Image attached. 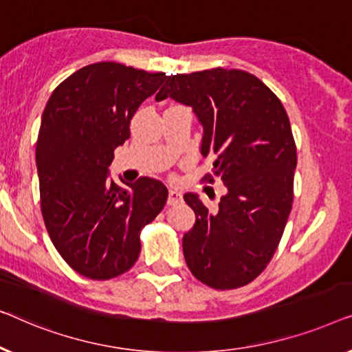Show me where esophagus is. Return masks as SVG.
Here are the masks:
<instances>
[{
	"mask_svg": "<svg viewBox=\"0 0 352 352\" xmlns=\"http://www.w3.org/2000/svg\"><path fill=\"white\" fill-rule=\"evenodd\" d=\"M182 201H183V196H182L180 191L174 190V188L169 190V197H167V202H169V206H177V204H180Z\"/></svg>",
	"mask_w": 352,
	"mask_h": 352,
	"instance_id": "34e87169",
	"label": "esophagus"
}]
</instances>
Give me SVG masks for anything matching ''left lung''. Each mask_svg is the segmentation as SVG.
<instances>
[{"label": "left lung", "instance_id": "1", "mask_svg": "<svg viewBox=\"0 0 352 352\" xmlns=\"http://www.w3.org/2000/svg\"><path fill=\"white\" fill-rule=\"evenodd\" d=\"M167 97L192 108L204 131L201 155L215 157L212 172L226 186L215 214L196 192L183 196L196 214L183 236L186 265L212 289H237L273 258L292 210L296 146L289 116L265 82L242 70L167 76L156 100Z\"/></svg>", "mask_w": 352, "mask_h": 352}]
</instances>
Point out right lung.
Segmentation results:
<instances>
[{"instance_id": "right-lung-1", "label": "right lung", "mask_w": 352, "mask_h": 352, "mask_svg": "<svg viewBox=\"0 0 352 352\" xmlns=\"http://www.w3.org/2000/svg\"><path fill=\"white\" fill-rule=\"evenodd\" d=\"M166 79L116 62L92 63L58 84L43 111L36 167L44 225L62 258L89 279L131 270L140 230L166 206L162 182L142 177L122 188L108 169L138 107Z\"/></svg>"}]
</instances>
